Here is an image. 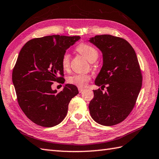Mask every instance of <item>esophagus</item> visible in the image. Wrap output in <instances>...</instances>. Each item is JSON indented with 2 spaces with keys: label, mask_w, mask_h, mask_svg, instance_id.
<instances>
[{
  "label": "esophagus",
  "mask_w": 159,
  "mask_h": 159,
  "mask_svg": "<svg viewBox=\"0 0 159 159\" xmlns=\"http://www.w3.org/2000/svg\"><path fill=\"white\" fill-rule=\"evenodd\" d=\"M79 93H83V92H84V89H80V88H79Z\"/></svg>",
  "instance_id": "1"
}]
</instances>
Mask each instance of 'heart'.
<instances>
[{
    "mask_svg": "<svg viewBox=\"0 0 159 159\" xmlns=\"http://www.w3.org/2000/svg\"><path fill=\"white\" fill-rule=\"evenodd\" d=\"M76 51L89 61V62H93L98 59L99 53L97 49L93 46L85 43H82L76 47ZM70 55L69 53L65 52L61 58V66L64 70H67L70 67ZM90 80V76L86 74H75L67 78V81L71 85H75L79 88H83L87 85V83Z\"/></svg>",
    "mask_w": 159,
    "mask_h": 159,
    "instance_id": "obj_1",
    "label": "heart"
}]
</instances>
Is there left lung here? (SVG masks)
Instances as JSON below:
<instances>
[{
    "label": "left lung",
    "instance_id": "8db88e82",
    "mask_svg": "<svg viewBox=\"0 0 159 159\" xmlns=\"http://www.w3.org/2000/svg\"><path fill=\"white\" fill-rule=\"evenodd\" d=\"M89 41L102 53L103 64L89 104L94 121L113 126L124 121L133 110L142 85V74L135 51L126 40L111 35H96Z\"/></svg>",
    "mask_w": 159,
    "mask_h": 159
}]
</instances>
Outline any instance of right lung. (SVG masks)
I'll use <instances>...</instances> for the list:
<instances>
[{
    "label": "right lung",
    "mask_w": 159,
    "mask_h": 159,
    "mask_svg": "<svg viewBox=\"0 0 159 159\" xmlns=\"http://www.w3.org/2000/svg\"><path fill=\"white\" fill-rule=\"evenodd\" d=\"M80 38L59 35L35 38L20 50L12 81L21 109L39 126L52 127L61 122L70 100L79 93L76 86L71 84L59 93L51 85L63 79L62 56Z\"/></svg>",
    "instance_id": "add662e5"
}]
</instances>
